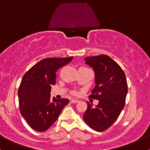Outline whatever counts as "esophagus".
Here are the masks:
<instances>
[{
  "label": "esophagus",
  "mask_w": 150,
  "mask_h": 150,
  "mask_svg": "<svg viewBox=\"0 0 150 150\" xmlns=\"http://www.w3.org/2000/svg\"><path fill=\"white\" fill-rule=\"evenodd\" d=\"M70 102H71L72 104H76V103L78 102V101H77V100H75V99H73V100L70 101Z\"/></svg>",
  "instance_id": "34e87169"
}]
</instances>
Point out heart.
<instances>
[{
  "mask_svg": "<svg viewBox=\"0 0 150 150\" xmlns=\"http://www.w3.org/2000/svg\"><path fill=\"white\" fill-rule=\"evenodd\" d=\"M73 94H75V93H74V92H73Z\"/></svg>",
  "mask_w": 150,
  "mask_h": 150,
  "instance_id": "b5f03b06",
  "label": "heart"
}]
</instances>
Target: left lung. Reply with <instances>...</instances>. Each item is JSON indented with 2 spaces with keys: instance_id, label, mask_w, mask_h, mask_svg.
I'll return each instance as SVG.
<instances>
[{
  "instance_id": "8db88e82",
  "label": "left lung",
  "mask_w": 150,
  "mask_h": 150,
  "mask_svg": "<svg viewBox=\"0 0 150 150\" xmlns=\"http://www.w3.org/2000/svg\"><path fill=\"white\" fill-rule=\"evenodd\" d=\"M95 73L96 86L89 97L99 100L95 107L87 102L83 115L85 123L96 131H104L118 118L125 106L128 84L120 65L106 55L85 58Z\"/></svg>"
}]
</instances>
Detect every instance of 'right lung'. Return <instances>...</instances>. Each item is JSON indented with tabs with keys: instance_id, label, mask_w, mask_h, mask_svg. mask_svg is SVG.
I'll list each match as a JSON object with an SVG mask.
<instances>
[{
	"instance_id": "obj_1",
	"label": "right lung",
	"mask_w": 150,
	"mask_h": 150,
	"mask_svg": "<svg viewBox=\"0 0 150 150\" xmlns=\"http://www.w3.org/2000/svg\"><path fill=\"white\" fill-rule=\"evenodd\" d=\"M68 58H48L38 62L22 77L18 89L20 111L36 131L48 130L58 119L68 99H51V86L56 84V72L69 63Z\"/></svg>"
}]
</instances>
